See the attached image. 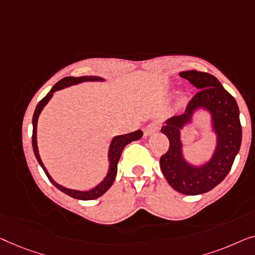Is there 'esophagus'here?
Listing matches in <instances>:
<instances>
[{
    "label": "esophagus",
    "instance_id": "obj_1",
    "mask_svg": "<svg viewBox=\"0 0 255 255\" xmlns=\"http://www.w3.org/2000/svg\"><path fill=\"white\" fill-rule=\"evenodd\" d=\"M158 124L156 123H151L149 125H146V126L144 127V129H143V131H144V135L145 136H150L152 134H155V132L158 130Z\"/></svg>",
    "mask_w": 255,
    "mask_h": 255
}]
</instances>
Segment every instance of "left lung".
<instances>
[{"label":"left lung","mask_w":255,"mask_h":255,"mask_svg":"<svg viewBox=\"0 0 255 255\" xmlns=\"http://www.w3.org/2000/svg\"><path fill=\"white\" fill-rule=\"evenodd\" d=\"M179 75L200 91L189 102L184 114L165 121L162 132L170 141V148L160 158V168L175 191L185 195H199L221 184L231 170L242 144L239 107L213 75L198 70L181 71ZM199 112H206L211 117L215 149L207 161L194 164L184 157L181 131Z\"/></svg>","instance_id":"1"}]
</instances>
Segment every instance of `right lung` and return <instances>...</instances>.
<instances>
[{
    "label": "right lung",
    "instance_id": "add662e5",
    "mask_svg": "<svg viewBox=\"0 0 255 255\" xmlns=\"http://www.w3.org/2000/svg\"><path fill=\"white\" fill-rule=\"evenodd\" d=\"M105 78L100 76H80V77H64L62 80L57 82V83L51 89L47 95H46L44 98H42L39 104L35 107L33 118H32V125H33V132H32V146H33V152L35 155V158H37L38 163L42 167V170L45 171L46 175H47L49 181L52 182L53 185L55 186L57 189H60L61 192H63L64 194L71 196L74 199L78 200H95L98 199L99 196H102L104 193L109 191L111 186H112L114 179L117 177L118 172V162H119L121 153H123V150L125 146L132 141H137L143 136L142 130H137L129 132V134L125 135H117L112 138V141L110 143L109 151H107V159H109V170H107V173L105 178L103 179L102 181L99 182L98 185L95 186V187L89 189V191H78V189H71L68 187H64V186L57 184V182L51 177V174L48 173L47 168L45 167L44 163L40 158V155H39V149H38V142H37V126H38V119L40 113L44 110V107L47 105L49 100L52 99L54 92L62 90L64 88L73 87V85H77L80 83H84V82H105Z\"/></svg>",
    "mask_w": 255,
    "mask_h": 255
}]
</instances>
